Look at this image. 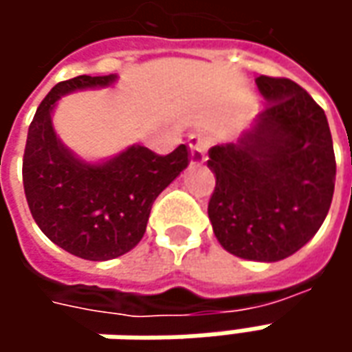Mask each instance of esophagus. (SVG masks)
Wrapping results in <instances>:
<instances>
[{"instance_id": "esophagus-1", "label": "esophagus", "mask_w": 352, "mask_h": 352, "mask_svg": "<svg viewBox=\"0 0 352 352\" xmlns=\"http://www.w3.org/2000/svg\"><path fill=\"white\" fill-rule=\"evenodd\" d=\"M190 146V166H199L206 162V148H208V137L204 133H192L188 137Z\"/></svg>"}]
</instances>
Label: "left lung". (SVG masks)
<instances>
[{
    "mask_svg": "<svg viewBox=\"0 0 352 352\" xmlns=\"http://www.w3.org/2000/svg\"><path fill=\"white\" fill-rule=\"evenodd\" d=\"M254 82L268 105L236 142L210 148L208 215L227 252L278 263L325 221L337 168L329 123L314 98L288 78Z\"/></svg>",
    "mask_w": 352,
    "mask_h": 352,
    "instance_id": "8db88e82",
    "label": "left lung"
}]
</instances>
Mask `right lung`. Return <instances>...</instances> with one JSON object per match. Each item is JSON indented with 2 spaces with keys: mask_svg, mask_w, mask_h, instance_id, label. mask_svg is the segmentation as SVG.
Segmentation results:
<instances>
[{
  "mask_svg": "<svg viewBox=\"0 0 352 352\" xmlns=\"http://www.w3.org/2000/svg\"><path fill=\"white\" fill-rule=\"evenodd\" d=\"M116 82L117 74H84L56 84L34 113L23 156L25 196L41 231L66 252L98 263L137 247L153 201L188 166L186 144L166 156L129 144L109 158L86 160L60 141L52 116L62 98Z\"/></svg>",
  "mask_w": 352,
  "mask_h": 352,
  "instance_id": "right-lung-1",
  "label": "right lung"
}]
</instances>
